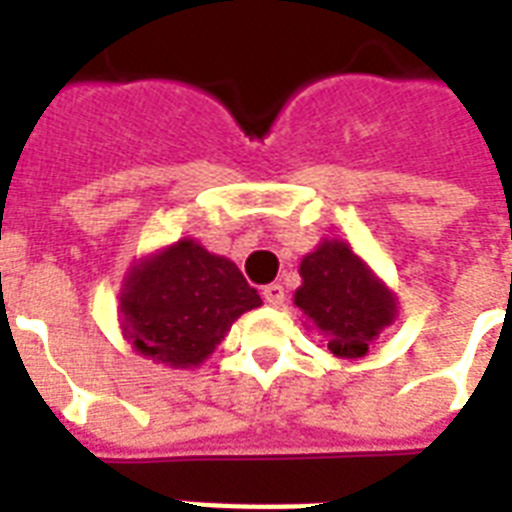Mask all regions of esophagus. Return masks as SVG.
<instances>
[{"label": "esophagus", "mask_w": 512, "mask_h": 512, "mask_svg": "<svg viewBox=\"0 0 512 512\" xmlns=\"http://www.w3.org/2000/svg\"><path fill=\"white\" fill-rule=\"evenodd\" d=\"M263 297H265V303L273 305V308H279V305L284 303V297H287V295H284V287L273 281V284L263 287Z\"/></svg>", "instance_id": "obj_1"}]
</instances>
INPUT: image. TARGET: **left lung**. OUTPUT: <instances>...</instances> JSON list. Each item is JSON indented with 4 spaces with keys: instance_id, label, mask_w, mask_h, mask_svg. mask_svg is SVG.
Segmentation results:
<instances>
[{
    "instance_id": "left-lung-1",
    "label": "left lung",
    "mask_w": 512,
    "mask_h": 512,
    "mask_svg": "<svg viewBox=\"0 0 512 512\" xmlns=\"http://www.w3.org/2000/svg\"><path fill=\"white\" fill-rule=\"evenodd\" d=\"M300 276L295 305L327 337L335 356H366L369 345L396 319V295L345 241H321L303 257Z\"/></svg>"
}]
</instances>
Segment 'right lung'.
Segmentation results:
<instances>
[{"instance_id": "1", "label": "right lung", "mask_w": 512, "mask_h": 512, "mask_svg": "<svg viewBox=\"0 0 512 512\" xmlns=\"http://www.w3.org/2000/svg\"><path fill=\"white\" fill-rule=\"evenodd\" d=\"M260 305L236 263L193 239L132 265L119 295L124 337L138 353L172 369L199 366L233 321Z\"/></svg>"}]
</instances>
